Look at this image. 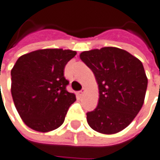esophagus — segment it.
Masks as SVG:
<instances>
[{"instance_id":"esophagus-1","label":"esophagus","mask_w":160,"mask_h":160,"mask_svg":"<svg viewBox=\"0 0 160 160\" xmlns=\"http://www.w3.org/2000/svg\"><path fill=\"white\" fill-rule=\"evenodd\" d=\"M83 94H84V89H82V90L79 91V95H80V96H82Z\"/></svg>"}]
</instances>
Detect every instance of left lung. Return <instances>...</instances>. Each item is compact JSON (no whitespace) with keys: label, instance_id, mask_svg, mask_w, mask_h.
<instances>
[{"label":"left lung","instance_id":"obj_1","mask_svg":"<svg viewBox=\"0 0 160 160\" xmlns=\"http://www.w3.org/2000/svg\"><path fill=\"white\" fill-rule=\"evenodd\" d=\"M80 57L93 72L99 90L98 107L87 113L88 125L104 134L121 132L144 103L148 79L142 62L111 46L82 52Z\"/></svg>","mask_w":160,"mask_h":160}]
</instances>
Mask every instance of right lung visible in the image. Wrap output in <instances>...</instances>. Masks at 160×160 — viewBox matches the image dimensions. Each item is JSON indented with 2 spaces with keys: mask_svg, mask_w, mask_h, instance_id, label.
<instances>
[{
  "mask_svg": "<svg viewBox=\"0 0 160 160\" xmlns=\"http://www.w3.org/2000/svg\"><path fill=\"white\" fill-rule=\"evenodd\" d=\"M72 50L41 49L26 53L11 70V95L26 125L47 132L60 127L76 97L68 92L64 78L67 62L76 55Z\"/></svg>",
  "mask_w": 160,
  "mask_h": 160,
  "instance_id": "right-lung-1",
  "label": "right lung"
}]
</instances>
